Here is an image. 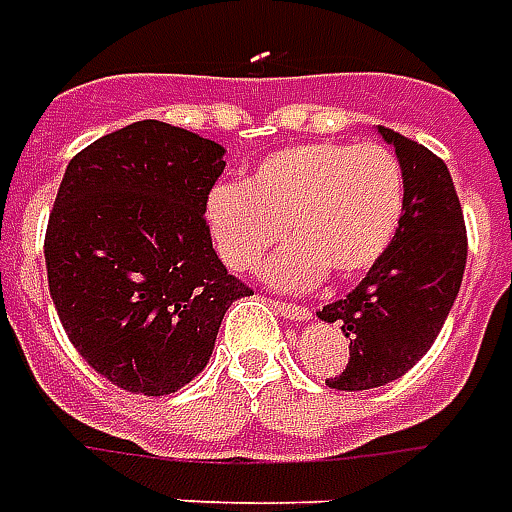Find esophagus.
<instances>
[{
    "label": "esophagus",
    "instance_id": "obj_1",
    "mask_svg": "<svg viewBox=\"0 0 512 512\" xmlns=\"http://www.w3.org/2000/svg\"><path fill=\"white\" fill-rule=\"evenodd\" d=\"M274 311L286 320H309V309L297 303H274Z\"/></svg>",
    "mask_w": 512,
    "mask_h": 512
}]
</instances>
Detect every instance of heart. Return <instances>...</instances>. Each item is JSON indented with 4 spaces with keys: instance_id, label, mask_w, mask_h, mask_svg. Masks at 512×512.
<instances>
[{
    "instance_id": "b5f03b06",
    "label": "heart",
    "mask_w": 512,
    "mask_h": 512,
    "mask_svg": "<svg viewBox=\"0 0 512 512\" xmlns=\"http://www.w3.org/2000/svg\"><path fill=\"white\" fill-rule=\"evenodd\" d=\"M405 206L397 155L382 144L314 141L266 155L243 184H218L206 195V226L235 272L266 263L280 289L314 286L368 272L388 252Z\"/></svg>"
}]
</instances>
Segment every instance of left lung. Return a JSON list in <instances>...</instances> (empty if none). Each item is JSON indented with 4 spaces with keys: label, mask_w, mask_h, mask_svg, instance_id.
Here are the masks:
<instances>
[{
    "label": "left lung",
    "mask_w": 512,
    "mask_h": 512,
    "mask_svg": "<svg viewBox=\"0 0 512 512\" xmlns=\"http://www.w3.org/2000/svg\"><path fill=\"white\" fill-rule=\"evenodd\" d=\"M379 135L397 150L405 206L360 286L317 311L348 337V365L326 379L337 391H368L411 371L445 326L465 274V215L445 161L388 127Z\"/></svg>",
    "instance_id": "obj_1"
}]
</instances>
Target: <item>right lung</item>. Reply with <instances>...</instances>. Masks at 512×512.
Masks as SVG:
<instances>
[{
	"label": "right lung",
	"mask_w": 512,
	"mask_h": 512,
	"mask_svg": "<svg viewBox=\"0 0 512 512\" xmlns=\"http://www.w3.org/2000/svg\"><path fill=\"white\" fill-rule=\"evenodd\" d=\"M223 152L150 118L67 164L45 235L50 297L84 362L130 394L167 397L198 377L226 309L252 294L203 218Z\"/></svg>",
	"instance_id": "add662e5"
}]
</instances>
